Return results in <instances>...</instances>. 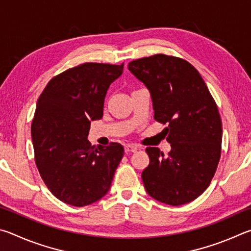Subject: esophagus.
Segmentation results:
<instances>
[{
  "mask_svg": "<svg viewBox=\"0 0 251 251\" xmlns=\"http://www.w3.org/2000/svg\"><path fill=\"white\" fill-rule=\"evenodd\" d=\"M138 150V148L133 146V144H126V146H125V151L126 153H131V152H135Z\"/></svg>",
  "mask_w": 251,
  "mask_h": 251,
  "instance_id": "esophagus-1",
  "label": "esophagus"
}]
</instances>
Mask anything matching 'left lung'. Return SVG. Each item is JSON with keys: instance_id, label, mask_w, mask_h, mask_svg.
Returning a JSON list of instances; mask_svg holds the SVG:
<instances>
[{"instance_id": "8db88e82", "label": "left lung", "mask_w": 251, "mask_h": 251, "mask_svg": "<svg viewBox=\"0 0 251 251\" xmlns=\"http://www.w3.org/2000/svg\"><path fill=\"white\" fill-rule=\"evenodd\" d=\"M128 68L150 90L154 119L166 125L172 148L166 156L157 148L146 149L144 187L161 203H190L209 186L221 159L217 104L197 69L179 57L156 54L130 61Z\"/></svg>"}]
</instances>
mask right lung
I'll return each mask as SVG.
<instances>
[{
    "mask_svg": "<svg viewBox=\"0 0 251 251\" xmlns=\"http://www.w3.org/2000/svg\"><path fill=\"white\" fill-rule=\"evenodd\" d=\"M122 72L123 64H81L51 78L39 96L30 126L35 163L48 190L66 204L90 205L111 185L125 149L117 142L92 147L87 137Z\"/></svg>",
    "mask_w": 251,
    "mask_h": 251,
    "instance_id": "right-lung-1",
    "label": "right lung"
}]
</instances>
